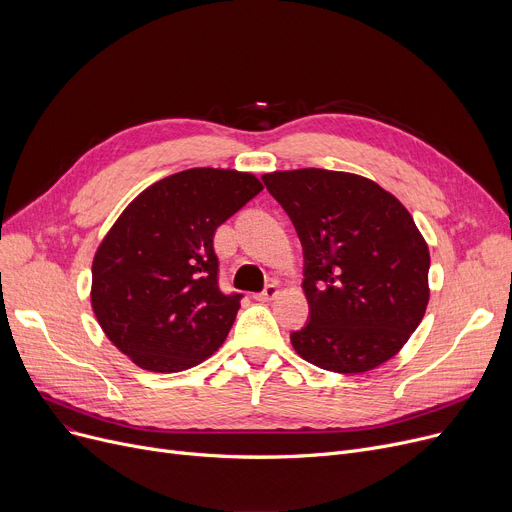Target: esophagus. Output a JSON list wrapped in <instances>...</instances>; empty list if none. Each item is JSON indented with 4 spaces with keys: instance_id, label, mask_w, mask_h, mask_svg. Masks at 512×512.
<instances>
[{
    "instance_id": "obj_1",
    "label": "esophagus",
    "mask_w": 512,
    "mask_h": 512,
    "mask_svg": "<svg viewBox=\"0 0 512 512\" xmlns=\"http://www.w3.org/2000/svg\"><path fill=\"white\" fill-rule=\"evenodd\" d=\"M278 294H280V288H278L276 284H267L259 294H255V299H257V301H261V303H267V301L276 299Z\"/></svg>"
}]
</instances>
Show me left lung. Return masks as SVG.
Masks as SVG:
<instances>
[{
  "label": "left lung",
  "mask_w": 512,
  "mask_h": 512,
  "mask_svg": "<svg viewBox=\"0 0 512 512\" xmlns=\"http://www.w3.org/2000/svg\"><path fill=\"white\" fill-rule=\"evenodd\" d=\"M261 180L303 245L309 324L290 334L294 351L336 373L392 359L429 301V251L407 207L348 172L303 168Z\"/></svg>",
  "instance_id": "obj_1"
}]
</instances>
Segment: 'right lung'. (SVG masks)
I'll return each mask as SVG.
<instances>
[{"mask_svg":"<svg viewBox=\"0 0 512 512\" xmlns=\"http://www.w3.org/2000/svg\"><path fill=\"white\" fill-rule=\"evenodd\" d=\"M261 191L249 172L184 170L145 188L105 234L91 305L134 365L174 373L222 346L242 294L220 290L213 234Z\"/></svg>","mask_w":512,"mask_h":512,"instance_id":"add662e5","label":"right lung"}]
</instances>
